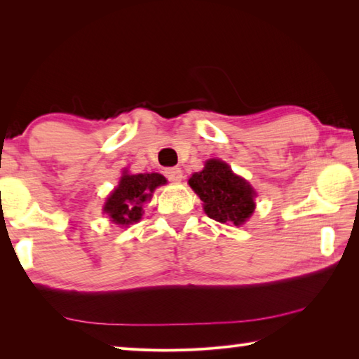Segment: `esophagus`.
Instances as JSON below:
<instances>
[{
	"label": "esophagus",
	"instance_id": "34e87169",
	"mask_svg": "<svg viewBox=\"0 0 359 359\" xmlns=\"http://www.w3.org/2000/svg\"><path fill=\"white\" fill-rule=\"evenodd\" d=\"M165 178L172 182H180L182 180V170L180 167H169V169L164 170Z\"/></svg>",
	"mask_w": 359,
	"mask_h": 359
}]
</instances>
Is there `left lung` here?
Returning a JSON list of instances; mask_svg holds the SVG:
<instances>
[{
    "label": "left lung",
    "mask_w": 359,
    "mask_h": 359,
    "mask_svg": "<svg viewBox=\"0 0 359 359\" xmlns=\"http://www.w3.org/2000/svg\"><path fill=\"white\" fill-rule=\"evenodd\" d=\"M189 184L204 203L207 217L218 222L241 226L255 210V192L249 182L219 159H209L204 170L192 175Z\"/></svg>",
    "instance_id": "left-lung-1"
}]
</instances>
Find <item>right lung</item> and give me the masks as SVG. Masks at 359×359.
<instances>
[{
	"label": "right lung",
	"mask_w": 359,
	"mask_h": 359,
	"mask_svg": "<svg viewBox=\"0 0 359 359\" xmlns=\"http://www.w3.org/2000/svg\"><path fill=\"white\" fill-rule=\"evenodd\" d=\"M165 184L159 173L124 175L118 187L107 198L104 212L116 224H132L142 217V204L150 200L158 186Z\"/></svg>",
	"instance_id": "right-lung-1"
}]
</instances>
